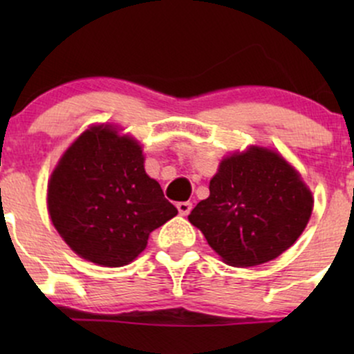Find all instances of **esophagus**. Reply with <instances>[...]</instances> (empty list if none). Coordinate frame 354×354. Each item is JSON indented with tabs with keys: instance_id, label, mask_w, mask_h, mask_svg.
I'll list each match as a JSON object with an SVG mask.
<instances>
[{
	"instance_id": "obj_1",
	"label": "esophagus",
	"mask_w": 354,
	"mask_h": 354,
	"mask_svg": "<svg viewBox=\"0 0 354 354\" xmlns=\"http://www.w3.org/2000/svg\"><path fill=\"white\" fill-rule=\"evenodd\" d=\"M176 208H178V211H180V214L186 216V214H189V211H191V208H193V205H191L189 201H181V203H178Z\"/></svg>"
}]
</instances>
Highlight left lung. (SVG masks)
<instances>
[{
	"label": "left lung",
	"mask_w": 354,
	"mask_h": 354,
	"mask_svg": "<svg viewBox=\"0 0 354 354\" xmlns=\"http://www.w3.org/2000/svg\"><path fill=\"white\" fill-rule=\"evenodd\" d=\"M311 191L278 153L263 148L231 154L209 181V196L188 219L231 266L278 258L306 228Z\"/></svg>",
	"instance_id": "1"
}]
</instances>
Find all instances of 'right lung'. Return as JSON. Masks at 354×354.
Here are the masks:
<instances>
[{"instance_id":"right-lung-1","label":"right lung","mask_w":354,"mask_h":354,"mask_svg":"<svg viewBox=\"0 0 354 354\" xmlns=\"http://www.w3.org/2000/svg\"><path fill=\"white\" fill-rule=\"evenodd\" d=\"M143 163L135 140L103 126L84 131L63 154L48 185V209L81 258L128 265L148 245L149 233L178 214Z\"/></svg>"}]
</instances>
